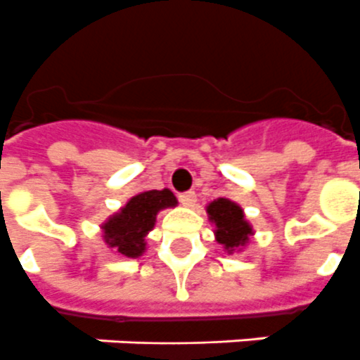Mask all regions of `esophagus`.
I'll list each match as a JSON object with an SVG mask.
<instances>
[{"mask_svg": "<svg viewBox=\"0 0 360 360\" xmlns=\"http://www.w3.org/2000/svg\"><path fill=\"white\" fill-rule=\"evenodd\" d=\"M180 202H182L186 208H193L195 202H197V195H195V191H188V193H182V195H180Z\"/></svg>", "mask_w": 360, "mask_h": 360, "instance_id": "obj_1", "label": "esophagus"}]
</instances>
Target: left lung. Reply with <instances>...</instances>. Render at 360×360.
I'll return each instance as SVG.
<instances>
[{"mask_svg": "<svg viewBox=\"0 0 360 360\" xmlns=\"http://www.w3.org/2000/svg\"><path fill=\"white\" fill-rule=\"evenodd\" d=\"M210 223L215 226L214 236L217 243L223 245L226 255H234L245 249L249 238L255 236V229L245 219L240 204L226 197H219L206 206Z\"/></svg>", "mask_w": 360, "mask_h": 360, "instance_id": "obj_1", "label": "left lung"}]
</instances>
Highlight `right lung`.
<instances>
[{"instance_id": "add662e5", "label": "right lung", "mask_w": 360, "mask_h": 360, "mask_svg": "<svg viewBox=\"0 0 360 360\" xmlns=\"http://www.w3.org/2000/svg\"><path fill=\"white\" fill-rule=\"evenodd\" d=\"M178 204L171 189H150L134 195L102 223L103 243L124 258H139L146 251V236L156 226V215Z\"/></svg>"}]
</instances>
